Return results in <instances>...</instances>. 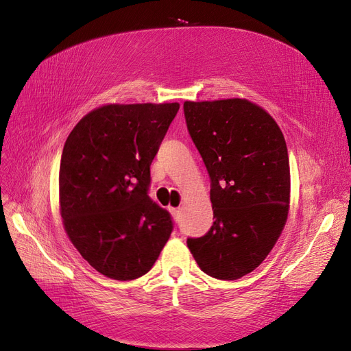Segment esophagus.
Listing matches in <instances>:
<instances>
[{
	"label": "esophagus",
	"mask_w": 351,
	"mask_h": 351,
	"mask_svg": "<svg viewBox=\"0 0 351 351\" xmlns=\"http://www.w3.org/2000/svg\"><path fill=\"white\" fill-rule=\"evenodd\" d=\"M169 210H171L173 217H174L176 221H177V218H178V215H180V208H169Z\"/></svg>",
	"instance_id": "esophagus-1"
}]
</instances>
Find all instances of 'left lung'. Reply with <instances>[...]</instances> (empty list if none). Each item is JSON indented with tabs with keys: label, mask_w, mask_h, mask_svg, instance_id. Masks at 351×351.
Listing matches in <instances>:
<instances>
[{
	"label": "left lung",
	"mask_w": 351,
	"mask_h": 351,
	"mask_svg": "<svg viewBox=\"0 0 351 351\" xmlns=\"http://www.w3.org/2000/svg\"><path fill=\"white\" fill-rule=\"evenodd\" d=\"M190 137L210 178L214 224L187 239L199 268L218 280L256 269L289 215L290 165L282 132L247 99L186 101Z\"/></svg>",
	"instance_id": "1"
}]
</instances>
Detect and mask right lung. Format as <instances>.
<instances>
[{
    "label": "right lung",
    "instance_id": "obj_1",
    "mask_svg": "<svg viewBox=\"0 0 351 351\" xmlns=\"http://www.w3.org/2000/svg\"><path fill=\"white\" fill-rule=\"evenodd\" d=\"M180 104L105 105L69 134L60 165V212L69 239L112 280L152 268L173 231L149 197L151 164Z\"/></svg>",
    "mask_w": 351,
    "mask_h": 351
}]
</instances>
